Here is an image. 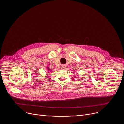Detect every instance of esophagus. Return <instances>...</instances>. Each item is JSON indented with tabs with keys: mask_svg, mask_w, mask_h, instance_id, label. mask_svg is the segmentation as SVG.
<instances>
[{
	"mask_svg": "<svg viewBox=\"0 0 124 124\" xmlns=\"http://www.w3.org/2000/svg\"><path fill=\"white\" fill-rule=\"evenodd\" d=\"M66 68V66H62V67H61V69L62 70H65Z\"/></svg>",
	"mask_w": 124,
	"mask_h": 124,
	"instance_id": "esophagus-1",
	"label": "esophagus"
}]
</instances>
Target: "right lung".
Instances as JSON below:
<instances>
[{
	"mask_svg": "<svg viewBox=\"0 0 124 124\" xmlns=\"http://www.w3.org/2000/svg\"><path fill=\"white\" fill-rule=\"evenodd\" d=\"M47 70H50V69H49V68L48 67H47Z\"/></svg>",
	"mask_w": 124,
	"mask_h": 124,
	"instance_id": "add662e5",
	"label": "right lung"
}]
</instances>
